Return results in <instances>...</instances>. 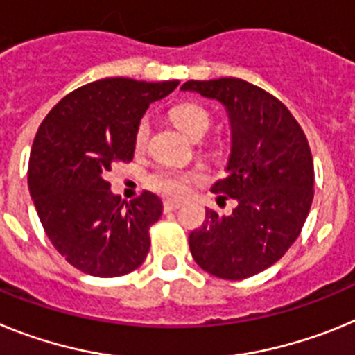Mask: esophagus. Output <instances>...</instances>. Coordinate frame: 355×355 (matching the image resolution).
Segmentation results:
<instances>
[{"instance_id": "1", "label": "esophagus", "mask_w": 355, "mask_h": 355, "mask_svg": "<svg viewBox=\"0 0 355 355\" xmlns=\"http://www.w3.org/2000/svg\"><path fill=\"white\" fill-rule=\"evenodd\" d=\"M182 205L178 202H171V200H166L164 203H162V211L164 212H171V211H177V209H180Z\"/></svg>"}]
</instances>
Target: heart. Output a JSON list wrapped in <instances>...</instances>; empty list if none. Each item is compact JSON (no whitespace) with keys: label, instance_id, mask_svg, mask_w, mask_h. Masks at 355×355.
Masks as SVG:
<instances>
[{"label":"heart","instance_id":"obj_1","mask_svg":"<svg viewBox=\"0 0 355 355\" xmlns=\"http://www.w3.org/2000/svg\"><path fill=\"white\" fill-rule=\"evenodd\" d=\"M171 119L193 139H200V137L207 134L212 123L211 112L200 103H193V101H186V103L173 107ZM150 132H152L150 121L143 118L134 134V146L137 152L146 150ZM198 175L193 173V171H184V169L177 168H160L148 177V186L162 196L184 198L189 193L191 184L198 180Z\"/></svg>","mask_w":355,"mask_h":355}]
</instances>
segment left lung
Wrapping results in <instances>:
<instances>
[{
	"label": "left lung",
	"mask_w": 355,
	"mask_h": 355,
	"mask_svg": "<svg viewBox=\"0 0 355 355\" xmlns=\"http://www.w3.org/2000/svg\"><path fill=\"white\" fill-rule=\"evenodd\" d=\"M180 89L221 101L229 112V175L212 193L237 202L230 216L207 209L189 234L191 255L218 279L257 275L297 241L309 214L314 166L306 134L282 101L241 78L189 80Z\"/></svg>",
	"instance_id": "left-lung-1"
}]
</instances>
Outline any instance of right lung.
I'll list each match as a JSON object with an SVG mask.
<instances>
[{"instance_id":"obj_1","label":"right lung","mask_w":355,"mask_h":355,"mask_svg":"<svg viewBox=\"0 0 355 355\" xmlns=\"http://www.w3.org/2000/svg\"><path fill=\"white\" fill-rule=\"evenodd\" d=\"M177 85V80H96L64 96L39 126L30 195L51 245L76 270L110 279L144 263L162 203L150 191L121 202L107 175L116 162L134 159L143 114Z\"/></svg>"}]
</instances>
